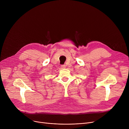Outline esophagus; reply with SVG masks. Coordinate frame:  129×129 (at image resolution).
Segmentation results:
<instances>
[{
	"label": "esophagus",
	"instance_id": "1",
	"mask_svg": "<svg viewBox=\"0 0 129 129\" xmlns=\"http://www.w3.org/2000/svg\"><path fill=\"white\" fill-rule=\"evenodd\" d=\"M61 67H62L63 69H65L66 68V66L65 65H62V66H61Z\"/></svg>",
	"mask_w": 129,
	"mask_h": 129
}]
</instances>
